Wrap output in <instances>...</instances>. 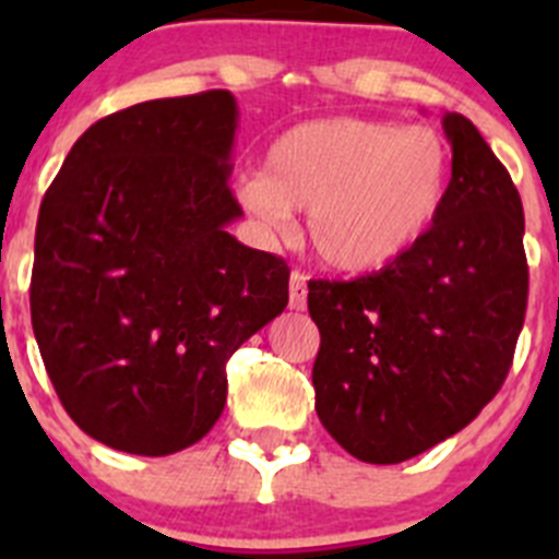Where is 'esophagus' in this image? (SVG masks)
Instances as JSON below:
<instances>
[{
  "mask_svg": "<svg viewBox=\"0 0 559 559\" xmlns=\"http://www.w3.org/2000/svg\"><path fill=\"white\" fill-rule=\"evenodd\" d=\"M308 302V276L302 271H290L288 280V305L290 310H305Z\"/></svg>",
  "mask_w": 559,
  "mask_h": 559,
  "instance_id": "obj_1",
  "label": "esophagus"
}]
</instances>
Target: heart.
I'll list each match as a JSON object with an SVG mask.
<instances>
[{
	"label": "heart",
	"mask_w": 559,
	"mask_h": 559,
	"mask_svg": "<svg viewBox=\"0 0 559 559\" xmlns=\"http://www.w3.org/2000/svg\"><path fill=\"white\" fill-rule=\"evenodd\" d=\"M451 187V151L431 128L328 117L288 128L265 151L263 176L240 185V201L280 229L308 210L305 237L338 274L397 263L437 224Z\"/></svg>",
	"instance_id": "heart-1"
}]
</instances>
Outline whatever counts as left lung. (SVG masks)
Wrapping results in <instances>:
<instances>
[{"label": "left lung", "mask_w": 559, "mask_h": 559, "mask_svg": "<svg viewBox=\"0 0 559 559\" xmlns=\"http://www.w3.org/2000/svg\"><path fill=\"white\" fill-rule=\"evenodd\" d=\"M451 187L423 243L353 283L313 280L316 414L355 459L397 464L462 431L512 367L530 269L510 173L445 114Z\"/></svg>", "instance_id": "left-lung-1"}]
</instances>
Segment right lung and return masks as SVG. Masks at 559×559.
I'll return each instance as SVG.
<instances>
[{"instance_id": "right-lung-1", "label": "right lung", "mask_w": 559, "mask_h": 559, "mask_svg": "<svg viewBox=\"0 0 559 559\" xmlns=\"http://www.w3.org/2000/svg\"><path fill=\"white\" fill-rule=\"evenodd\" d=\"M237 100L136 103L86 128L38 210L33 333L81 431L136 456L195 445L235 349L288 305V265L243 246Z\"/></svg>"}]
</instances>
